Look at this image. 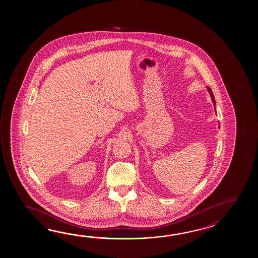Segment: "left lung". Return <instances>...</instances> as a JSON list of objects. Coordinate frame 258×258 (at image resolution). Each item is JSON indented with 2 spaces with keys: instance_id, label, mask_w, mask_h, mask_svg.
Instances as JSON below:
<instances>
[{
  "instance_id": "obj_1",
  "label": "left lung",
  "mask_w": 258,
  "mask_h": 258,
  "mask_svg": "<svg viewBox=\"0 0 258 258\" xmlns=\"http://www.w3.org/2000/svg\"><path fill=\"white\" fill-rule=\"evenodd\" d=\"M208 91H209V95H210V97H211V99H212V102H213V105H214V108L215 106H216V100H215L214 98V95H213V92L211 91V88H209V87H208ZM216 110V109H215Z\"/></svg>"
}]
</instances>
